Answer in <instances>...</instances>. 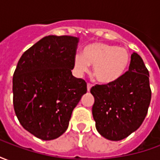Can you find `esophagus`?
I'll use <instances>...</instances> for the list:
<instances>
[{
    "label": "esophagus",
    "instance_id": "esophagus-1",
    "mask_svg": "<svg viewBox=\"0 0 160 160\" xmlns=\"http://www.w3.org/2000/svg\"><path fill=\"white\" fill-rule=\"evenodd\" d=\"M92 84H90V83L87 84V91H88V92H89V91L91 90V88H92Z\"/></svg>",
    "mask_w": 160,
    "mask_h": 160
}]
</instances>
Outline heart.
<instances>
[{
	"instance_id": "1",
	"label": "heart",
	"mask_w": 160,
	"mask_h": 160,
	"mask_svg": "<svg viewBox=\"0 0 160 160\" xmlns=\"http://www.w3.org/2000/svg\"><path fill=\"white\" fill-rule=\"evenodd\" d=\"M93 65V75L98 81L109 84L120 79L129 64V54L123 48L104 42H93L87 45L83 55L76 53L73 57V68L78 75H82Z\"/></svg>"
}]
</instances>
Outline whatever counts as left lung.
Segmentation results:
<instances>
[{"instance_id":"left-lung-1","label":"left lung","mask_w":160,"mask_h":160,"mask_svg":"<svg viewBox=\"0 0 160 160\" xmlns=\"http://www.w3.org/2000/svg\"><path fill=\"white\" fill-rule=\"evenodd\" d=\"M92 116L99 134L110 141H121L137 130L151 101L149 72L137 53L131 55L128 71L120 79L92 87Z\"/></svg>"}]
</instances>
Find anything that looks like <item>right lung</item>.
<instances>
[{"label": "right lung", "instance_id": "obj_1", "mask_svg": "<svg viewBox=\"0 0 160 160\" xmlns=\"http://www.w3.org/2000/svg\"><path fill=\"white\" fill-rule=\"evenodd\" d=\"M79 39L47 36L24 53L12 77L14 111L23 128L43 141L67 130L87 83L73 76Z\"/></svg>", "mask_w": 160, "mask_h": 160}]
</instances>
